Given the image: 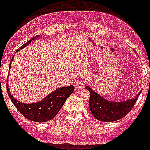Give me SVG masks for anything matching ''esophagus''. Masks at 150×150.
I'll return each mask as SVG.
<instances>
[{
	"instance_id": "1",
	"label": "esophagus",
	"mask_w": 150,
	"mask_h": 150,
	"mask_svg": "<svg viewBox=\"0 0 150 150\" xmlns=\"http://www.w3.org/2000/svg\"><path fill=\"white\" fill-rule=\"evenodd\" d=\"M84 86H85V83H84L83 81L79 80L75 83V87H76L77 89H79V90L83 89Z\"/></svg>"
}]
</instances>
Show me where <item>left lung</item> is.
<instances>
[{
  "label": "left lung",
  "mask_w": 150,
  "mask_h": 150,
  "mask_svg": "<svg viewBox=\"0 0 150 150\" xmlns=\"http://www.w3.org/2000/svg\"><path fill=\"white\" fill-rule=\"evenodd\" d=\"M86 88L91 94L89 106L91 114L97 120L106 122H115L125 117L134 107L141 94L140 91L135 97L130 99L114 102L102 97L89 86H86Z\"/></svg>",
  "instance_id": "1"
}]
</instances>
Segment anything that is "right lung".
<instances>
[{
    "instance_id": "obj_1",
    "label": "right lung",
    "mask_w": 150,
    "mask_h": 150,
    "mask_svg": "<svg viewBox=\"0 0 150 150\" xmlns=\"http://www.w3.org/2000/svg\"><path fill=\"white\" fill-rule=\"evenodd\" d=\"M38 37L39 35H35V37L31 39L26 44L18 48L16 52H18L20 49L26 47V46L31 44L32 41L35 40ZM13 57L10 62V66L13 60ZM74 90L75 87L72 85L69 86H64V87H59L54 91L50 93L49 95H47L46 97H44L40 102L28 104V103H21L13 97V95L10 93L7 83L8 95L14 104V106H16V108L20 111V113L27 119L35 122H45L55 117L59 111V110L62 108V106H64L67 98L71 95Z\"/></svg>"
}]
</instances>
